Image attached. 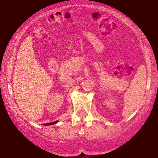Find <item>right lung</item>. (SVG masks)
<instances>
[{"mask_svg": "<svg viewBox=\"0 0 158 158\" xmlns=\"http://www.w3.org/2000/svg\"><path fill=\"white\" fill-rule=\"evenodd\" d=\"M57 122H58V121H56V122H53V123H45V124H44V126H50V125L55 124V123H56Z\"/></svg>", "mask_w": 158, "mask_h": 158, "instance_id": "obj_1", "label": "right lung"}]
</instances>
